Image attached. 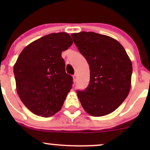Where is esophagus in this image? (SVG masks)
Returning a JSON list of instances; mask_svg holds the SVG:
<instances>
[{
    "mask_svg": "<svg viewBox=\"0 0 150 150\" xmlns=\"http://www.w3.org/2000/svg\"><path fill=\"white\" fill-rule=\"evenodd\" d=\"M73 77V81H74V82H76V80H77V75H76V74H75V75H74Z\"/></svg>",
    "mask_w": 150,
    "mask_h": 150,
    "instance_id": "1",
    "label": "esophagus"
}]
</instances>
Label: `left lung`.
I'll use <instances>...</instances> for the list:
<instances>
[{
	"label": "left lung",
	"instance_id": "left-lung-1",
	"mask_svg": "<svg viewBox=\"0 0 150 150\" xmlns=\"http://www.w3.org/2000/svg\"><path fill=\"white\" fill-rule=\"evenodd\" d=\"M87 60L90 80L85 90L77 91L82 106L92 116H103L116 109L128 97L132 67L126 51L118 41L92 32L71 34Z\"/></svg>",
	"mask_w": 150,
	"mask_h": 150
}]
</instances>
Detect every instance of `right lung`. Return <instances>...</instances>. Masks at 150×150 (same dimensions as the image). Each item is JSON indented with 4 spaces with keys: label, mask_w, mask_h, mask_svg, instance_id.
I'll use <instances>...</instances> for the list:
<instances>
[{
    "label": "right lung",
    "mask_w": 150,
    "mask_h": 150,
    "mask_svg": "<svg viewBox=\"0 0 150 150\" xmlns=\"http://www.w3.org/2000/svg\"><path fill=\"white\" fill-rule=\"evenodd\" d=\"M73 44L68 33L44 36L22 50L14 65L19 97L37 116H52L61 110L73 85L65 73L62 51Z\"/></svg>",
    "instance_id": "obj_1"
}]
</instances>
